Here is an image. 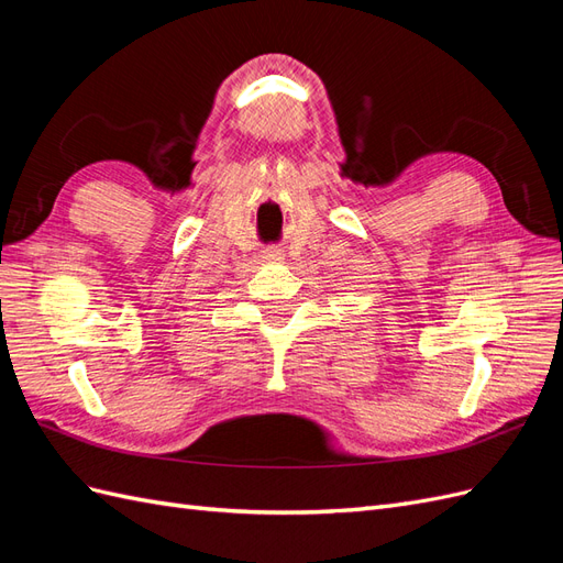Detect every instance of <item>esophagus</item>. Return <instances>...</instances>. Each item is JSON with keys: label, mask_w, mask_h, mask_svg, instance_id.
<instances>
[{"label": "esophagus", "mask_w": 563, "mask_h": 563, "mask_svg": "<svg viewBox=\"0 0 563 563\" xmlns=\"http://www.w3.org/2000/svg\"><path fill=\"white\" fill-rule=\"evenodd\" d=\"M284 258H286V255H284V251L279 246H269V249L263 251V261L265 263H282Z\"/></svg>", "instance_id": "obj_1"}]
</instances>
